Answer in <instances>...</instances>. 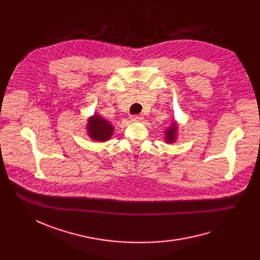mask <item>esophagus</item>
<instances>
[{"mask_svg":"<svg viewBox=\"0 0 260 260\" xmlns=\"http://www.w3.org/2000/svg\"><path fill=\"white\" fill-rule=\"evenodd\" d=\"M131 120L133 122H139V121H142L143 120V117L142 116H139V115H134L131 117Z\"/></svg>","mask_w":260,"mask_h":260,"instance_id":"34e87169","label":"esophagus"}]
</instances>
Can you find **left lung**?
Instances as JSON below:
<instances>
[{
  "mask_svg": "<svg viewBox=\"0 0 260 260\" xmlns=\"http://www.w3.org/2000/svg\"><path fill=\"white\" fill-rule=\"evenodd\" d=\"M177 123L174 121L172 124H171V126L166 131V141L168 142V143H173V142H175V140H176V138H177Z\"/></svg>",
  "mask_w": 260,
  "mask_h": 260,
  "instance_id": "1",
  "label": "left lung"
}]
</instances>
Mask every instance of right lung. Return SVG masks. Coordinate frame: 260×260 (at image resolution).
Wrapping results in <instances>:
<instances>
[{
  "instance_id": "right-lung-1",
  "label": "right lung",
  "mask_w": 260,
  "mask_h": 260,
  "mask_svg": "<svg viewBox=\"0 0 260 260\" xmlns=\"http://www.w3.org/2000/svg\"><path fill=\"white\" fill-rule=\"evenodd\" d=\"M87 135L93 141H107L111 139L114 133V126L106 119L102 118L100 115H93L88 119L87 122Z\"/></svg>"
}]
</instances>
